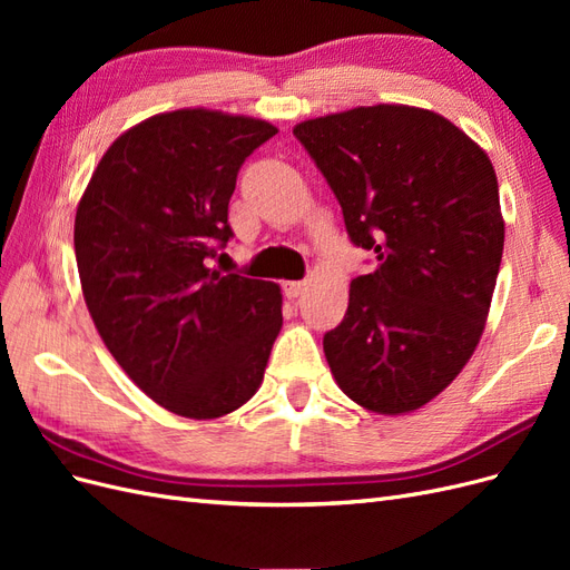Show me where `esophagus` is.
Wrapping results in <instances>:
<instances>
[{"label":"esophagus","instance_id":"1","mask_svg":"<svg viewBox=\"0 0 570 570\" xmlns=\"http://www.w3.org/2000/svg\"><path fill=\"white\" fill-rule=\"evenodd\" d=\"M304 289H306V281H287V283H283V292H285L289 299L299 297Z\"/></svg>","mask_w":570,"mask_h":570}]
</instances>
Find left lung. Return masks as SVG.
<instances>
[{
  "instance_id": "left-lung-1",
  "label": "left lung",
  "mask_w": 570,
  "mask_h": 570,
  "mask_svg": "<svg viewBox=\"0 0 570 570\" xmlns=\"http://www.w3.org/2000/svg\"><path fill=\"white\" fill-rule=\"evenodd\" d=\"M295 137L335 193L352 243L375 271L323 352L352 402L416 411L450 385L485 331L504 252L492 161L444 116L375 105L308 118Z\"/></svg>"
}]
</instances>
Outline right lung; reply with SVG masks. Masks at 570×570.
<instances>
[{"label": "right lung", "instance_id": "1", "mask_svg": "<svg viewBox=\"0 0 570 570\" xmlns=\"http://www.w3.org/2000/svg\"><path fill=\"white\" fill-rule=\"evenodd\" d=\"M275 132L202 107L157 114L116 137L78 204L76 262L97 333L149 400L185 419L249 402L283 327L278 285L212 264L233 237L237 170Z\"/></svg>", "mask_w": 570, "mask_h": 570}]
</instances>
